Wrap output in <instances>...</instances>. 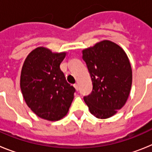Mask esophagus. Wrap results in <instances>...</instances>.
Here are the masks:
<instances>
[{"instance_id":"1","label":"esophagus","mask_w":152,"mask_h":152,"mask_svg":"<svg viewBox=\"0 0 152 152\" xmlns=\"http://www.w3.org/2000/svg\"><path fill=\"white\" fill-rule=\"evenodd\" d=\"M74 87H75V89H76V91H78V90H79L78 84H74Z\"/></svg>"}]
</instances>
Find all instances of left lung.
<instances>
[{
	"instance_id": "left-lung-1",
	"label": "left lung",
	"mask_w": 152,
	"mask_h": 152,
	"mask_svg": "<svg viewBox=\"0 0 152 152\" xmlns=\"http://www.w3.org/2000/svg\"><path fill=\"white\" fill-rule=\"evenodd\" d=\"M82 52L93 84L84 102L96 118L110 117L125 105L129 95L132 75L128 57L121 47L108 40Z\"/></svg>"
}]
</instances>
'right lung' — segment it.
<instances>
[{
	"instance_id": "1",
	"label": "right lung",
	"mask_w": 152,
	"mask_h": 152,
	"mask_svg": "<svg viewBox=\"0 0 152 152\" xmlns=\"http://www.w3.org/2000/svg\"><path fill=\"white\" fill-rule=\"evenodd\" d=\"M65 55L39 47L29 53L21 71L20 88L26 104L37 116L49 121L64 117L74 99L75 88L60 69Z\"/></svg>"
}]
</instances>
